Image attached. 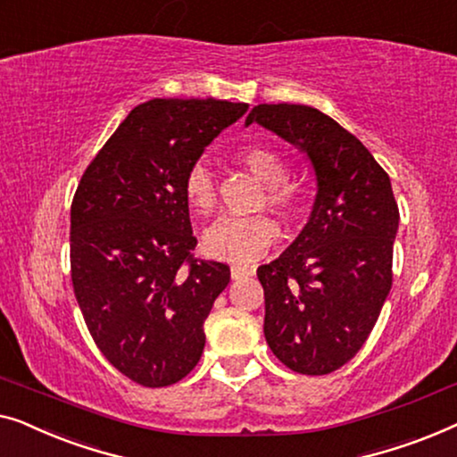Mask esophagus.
Segmentation results:
<instances>
[{
    "instance_id": "1",
    "label": "esophagus",
    "mask_w": 457,
    "mask_h": 457,
    "mask_svg": "<svg viewBox=\"0 0 457 457\" xmlns=\"http://www.w3.org/2000/svg\"><path fill=\"white\" fill-rule=\"evenodd\" d=\"M229 273H231V278H234V279H242V278H250V275H253V269L242 267V265H234L229 269Z\"/></svg>"
}]
</instances>
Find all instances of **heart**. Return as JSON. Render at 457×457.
Masks as SVG:
<instances>
[{"label": "heart", "mask_w": 457, "mask_h": 457, "mask_svg": "<svg viewBox=\"0 0 457 457\" xmlns=\"http://www.w3.org/2000/svg\"><path fill=\"white\" fill-rule=\"evenodd\" d=\"M237 159L267 184L265 201L284 215H294L302 207L304 192L290 176V163L267 145H246L237 151ZM182 195L196 215L209 217L217 207V182L211 167L195 162L182 178ZM279 226L271 215L223 217L204 234V253L231 262H253L278 240Z\"/></svg>", "instance_id": "b5f03b06"}]
</instances>
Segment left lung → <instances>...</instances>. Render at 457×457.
<instances>
[{
	"label": "left lung",
	"instance_id": "1",
	"mask_svg": "<svg viewBox=\"0 0 457 457\" xmlns=\"http://www.w3.org/2000/svg\"><path fill=\"white\" fill-rule=\"evenodd\" d=\"M259 121L311 157L312 215L279 259L256 269L265 339L287 369L329 375L358 354L394 284L400 223L387 171L336 120L308 105H256Z\"/></svg>",
	"mask_w": 457,
	"mask_h": 457
}]
</instances>
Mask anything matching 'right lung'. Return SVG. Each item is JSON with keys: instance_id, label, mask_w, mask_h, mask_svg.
I'll use <instances>...</instances> for the list:
<instances>
[{"instance_id": "1", "label": "right lung", "mask_w": 457, "mask_h": 457, "mask_svg": "<svg viewBox=\"0 0 457 457\" xmlns=\"http://www.w3.org/2000/svg\"><path fill=\"white\" fill-rule=\"evenodd\" d=\"M246 103L153 99L134 107L82 173L70 209V275L87 329L143 387L188 375L229 267L192 254L182 178Z\"/></svg>"}]
</instances>
